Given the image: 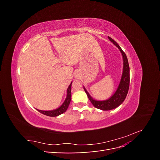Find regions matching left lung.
<instances>
[{
    "label": "left lung",
    "instance_id": "obj_1",
    "mask_svg": "<svg viewBox=\"0 0 160 160\" xmlns=\"http://www.w3.org/2000/svg\"><path fill=\"white\" fill-rule=\"evenodd\" d=\"M108 38L111 42H112L118 48L121 53H122L123 57V72L117 90H116L114 94L108 99L103 101H98L92 98V97L89 95L88 91L86 90L85 88H83L85 93H87V95H88V98L89 99L91 103L93 105L94 107L103 111H109L113 109L122 104L124 101L125 98H126L129 88V66L127 56L122 49V48L119 47V45L113 38H111L109 37H108Z\"/></svg>",
    "mask_w": 160,
    "mask_h": 160
}]
</instances>
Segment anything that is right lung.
<instances>
[{
	"label": "right lung",
	"instance_id": "right-lung-1",
	"mask_svg": "<svg viewBox=\"0 0 160 160\" xmlns=\"http://www.w3.org/2000/svg\"><path fill=\"white\" fill-rule=\"evenodd\" d=\"M71 84H72V82L68 87V89H67L66 99L64 101L63 103H62L59 108L54 110H51V111H42V110H39L37 109V110H38V111H39L40 113L47 116H50V117H57V116L65 113L67 111V108H68L71 100Z\"/></svg>",
	"mask_w": 160,
	"mask_h": 160
}]
</instances>
